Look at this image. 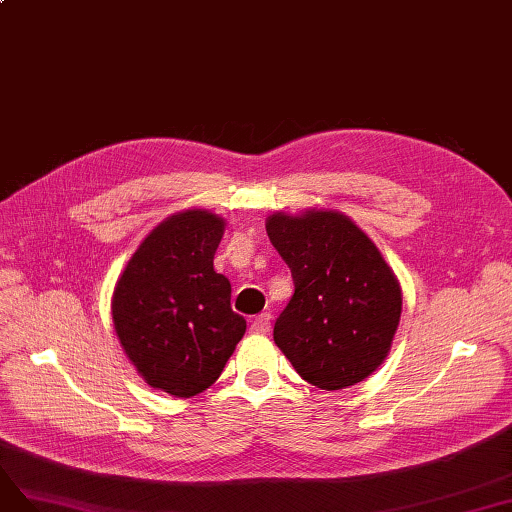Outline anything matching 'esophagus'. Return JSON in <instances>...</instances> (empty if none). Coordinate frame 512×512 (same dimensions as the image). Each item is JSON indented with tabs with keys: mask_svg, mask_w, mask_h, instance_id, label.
<instances>
[{
	"mask_svg": "<svg viewBox=\"0 0 512 512\" xmlns=\"http://www.w3.org/2000/svg\"><path fill=\"white\" fill-rule=\"evenodd\" d=\"M269 330H271V315H269V313L258 315V317L252 321V332H256V334H267Z\"/></svg>",
	"mask_w": 512,
	"mask_h": 512,
	"instance_id": "34e87169",
	"label": "esophagus"
}]
</instances>
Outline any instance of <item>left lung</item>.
Here are the masks:
<instances>
[{
	"label": "left lung",
	"mask_w": 512,
	"mask_h": 512,
	"mask_svg": "<svg viewBox=\"0 0 512 512\" xmlns=\"http://www.w3.org/2000/svg\"><path fill=\"white\" fill-rule=\"evenodd\" d=\"M265 226L295 282L273 341L317 389L363 382L391 352L402 317L400 280L376 243L339 210L273 213Z\"/></svg>",
	"instance_id": "obj_1"
}]
</instances>
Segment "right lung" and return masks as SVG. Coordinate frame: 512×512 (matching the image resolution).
<instances>
[{
	"instance_id": "obj_1",
	"label": "right lung",
	"mask_w": 512,
	"mask_h": 512,
	"mask_svg": "<svg viewBox=\"0 0 512 512\" xmlns=\"http://www.w3.org/2000/svg\"><path fill=\"white\" fill-rule=\"evenodd\" d=\"M226 219L206 208L169 215L128 260L112 293L123 352L152 389L173 397L206 391L247 323L230 306V280L213 258Z\"/></svg>"
}]
</instances>
